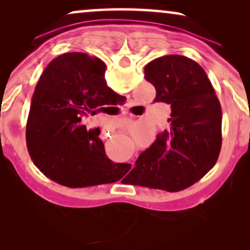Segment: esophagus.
Here are the masks:
<instances>
[{
    "label": "esophagus",
    "mask_w": 250,
    "mask_h": 250,
    "mask_svg": "<svg viewBox=\"0 0 250 250\" xmlns=\"http://www.w3.org/2000/svg\"><path fill=\"white\" fill-rule=\"evenodd\" d=\"M109 132H111V131H110V129H109V128H107V129H105V131H104V134L107 135V134H109ZM109 136H110V135H109Z\"/></svg>",
    "instance_id": "esophagus-1"
}]
</instances>
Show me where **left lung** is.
Returning <instances> with one entry per match:
<instances>
[{
	"mask_svg": "<svg viewBox=\"0 0 250 250\" xmlns=\"http://www.w3.org/2000/svg\"><path fill=\"white\" fill-rule=\"evenodd\" d=\"M145 78L156 102L170 104V127L157 135L132 169L134 184L177 192L215 165L222 146V109L213 85L196 61L170 54L150 61Z\"/></svg>",
	"mask_w": 250,
	"mask_h": 250,
	"instance_id": "8db88e82",
	"label": "left lung"
}]
</instances>
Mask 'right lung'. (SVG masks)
Returning a JSON list of instances; mask_svg holds the SVG:
<instances>
[{
    "label": "right lung",
    "instance_id": "obj_1",
    "mask_svg": "<svg viewBox=\"0 0 250 250\" xmlns=\"http://www.w3.org/2000/svg\"><path fill=\"white\" fill-rule=\"evenodd\" d=\"M105 64L86 53H64L53 59L34 91L26 143L37 168L69 188L114 183L131 168L111 162L99 138L100 128L87 121L104 105L125 99L107 85Z\"/></svg>",
    "mask_w": 250,
    "mask_h": 250
}]
</instances>
